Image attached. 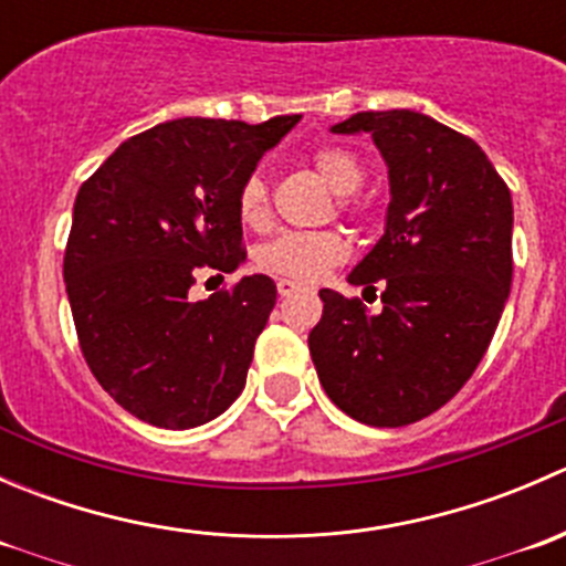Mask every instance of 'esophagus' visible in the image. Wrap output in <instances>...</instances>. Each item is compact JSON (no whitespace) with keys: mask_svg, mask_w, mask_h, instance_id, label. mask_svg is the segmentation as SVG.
Returning <instances> with one entry per match:
<instances>
[{"mask_svg":"<svg viewBox=\"0 0 566 566\" xmlns=\"http://www.w3.org/2000/svg\"><path fill=\"white\" fill-rule=\"evenodd\" d=\"M276 290H279V295H282V298H287V295H293L295 290H298V284L290 282V279H279Z\"/></svg>","mask_w":566,"mask_h":566,"instance_id":"obj_1","label":"esophagus"}]
</instances>
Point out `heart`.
Listing matches in <instances>:
<instances>
[{
    "label": "heart",
    "instance_id": "1",
    "mask_svg": "<svg viewBox=\"0 0 566 566\" xmlns=\"http://www.w3.org/2000/svg\"><path fill=\"white\" fill-rule=\"evenodd\" d=\"M312 167L319 180L339 193V210L356 219H367L369 205L364 199L353 197L364 182V167L350 150L336 145L317 147L312 153ZM238 219L249 230H265L271 224V193L268 182L260 175H249L241 182L235 197ZM347 256V241L336 230L317 232H282L273 241H265L254 251V262L262 271L273 276L293 279V282H317L334 265H339Z\"/></svg>",
    "mask_w": 566,
    "mask_h": 566
}]
</instances>
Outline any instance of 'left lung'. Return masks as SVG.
Instances as JSON below:
<instances>
[{
	"instance_id": "8db88e82",
	"label": "left lung",
	"mask_w": 566,
	"mask_h": 566,
	"mask_svg": "<svg viewBox=\"0 0 566 566\" xmlns=\"http://www.w3.org/2000/svg\"><path fill=\"white\" fill-rule=\"evenodd\" d=\"M334 134H373L389 167L386 232L350 273L384 312L319 290L310 334L331 402L373 427L436 413L482 361L512 287V193L482 147L410 108L358 112Z\"/></svg>"
}]
</instances>
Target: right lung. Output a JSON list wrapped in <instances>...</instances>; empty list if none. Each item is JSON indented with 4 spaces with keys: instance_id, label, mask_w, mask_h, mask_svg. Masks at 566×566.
<instances>
[{
    "instance_id": "add662e5",
    "label": "right lung",
    "mask_w": 566,
    "mask_h": 566,
    "mask_svg": "<svg viewBox=\"0 0 566 566\" xmlns=\"http://www.w3.org/2000/svg\"><path fill=\"white\" fill-rule=\"evenodd\" d=\"M298 119H169L123 142L78 188L62 262L78 347L136 419L191 430L247 386L273 279L243 276L205 301L188 293L199 273L224 279L247 260L238 188Z\"/></svg>"
}]
</instances>
